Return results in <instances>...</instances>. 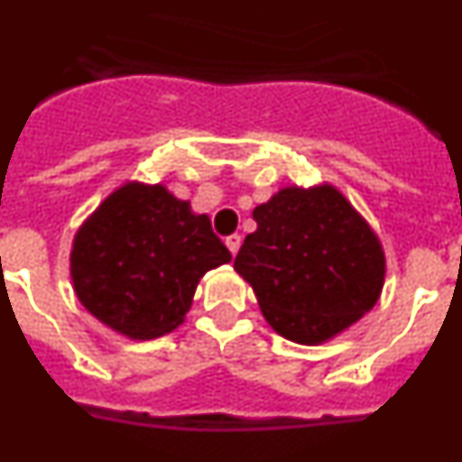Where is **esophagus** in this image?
I'll use <instances>...</instances> for the list:
<instances>
[{
    "label": "esophagus",
    "mask_w": 462,
    "mask_h": 462,
    "mask_svg": "<svg viewBox=\"0 0 462 462\" xmlns=\"http://www.w3.org/2000/svg\"><path fill=\"white\" fill-rule=\"evenodd\" d=\"M224 243H226L228 252H231V254L236 256V252L240 250V236H238V234H231V236H226V238H224Z\"/></svg>",
    "instance_id": "34e87169"
}]
</instances>
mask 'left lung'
<instances>
[{
    "label": "left lung",
    "instance_id": "obj_1",
    "mask_svg": "<svg viewBox=\"0 0 462 462\" xmlns=\"http://www.w3.org/2000/svg\"><path fill=\"white\" fill-rule=\"evenodd\" d=\"M252 217L256 231L245 238L234 268L250 282L275 333L321 345L373 310L386 256L337 187H282Z\"/></svg>",
    "mask_w": 462,
    "mask_h": 462
}]
</instances>
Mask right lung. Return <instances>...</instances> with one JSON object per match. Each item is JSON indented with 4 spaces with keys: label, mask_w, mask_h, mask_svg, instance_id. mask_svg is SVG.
I'll return each instance as SVG.
<instances>
[{
    "label": "right lung",
    "mask_w": 462,
    "mask_h": 462,
    "mask_svg": "<svg viewBox=\"0 0 462 462\" xmlns=\"http://www.w3.org/2000/svg\"><path fill=\"white\" fill-rule=\"evenodd\" d=\"M69 261L92 317L129 340H154L185 321L199 280L231 252L189 201L129 180L80 224Z\"/></svg>",
    "instance_id": "obj_1"
}]
</instances>
